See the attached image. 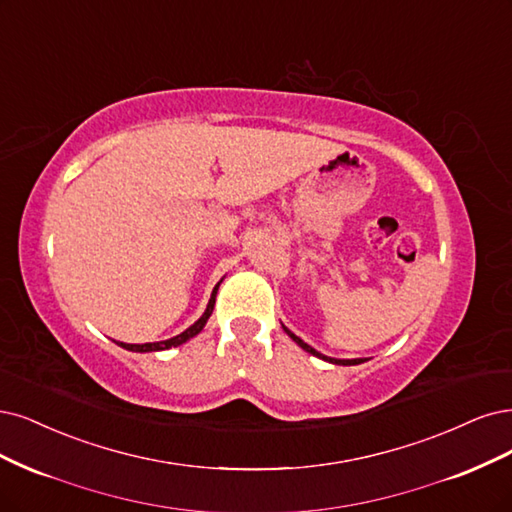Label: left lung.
Wrapping results in <instances>:
<instances>
[{
	"instance_id": "1",
	"label": "left lung",
	"mask_w": 512,
	"mask_h": 512,
	"mask_svg": "<svg viewBox=\"0 0 512 512\" xmlns=\"http://www.w3.org/2000/svg\"><path fill=\"white\" fill-rule=\"evenodd\" d=\"M288 334H290V337H292V341H296L298 345H301L305 351H309V354H313V356H317V358H322V360H328V362H332V364H343V366H351V364H360V362H364V360H334V358H326V356H322L320 354V351H315L311 345H307L305 341H301V339H298L296 337V334H292L288 328H284Z\"/></svg>"
}]
</instances>
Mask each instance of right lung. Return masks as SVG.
<instances>
[{
  "label": "right lung",
  "instance_id": "1",
  "mask_svg": "<svg viewBox=\"0 0 512 512\" xmlns=\"http://www.w3.org/2000/svg\"><path fill=\"white\" fill-rule=\"evenodd\" d=\"M218 286H220V284H218ZM218 286L214 288V292H211V298H209V305H207L205 313H203V315L199 317V320H197L195 324H192L190 328H186L182 334H178V337L167 339V341H158V343H144V345H127V343H118V345H120V347H125V349H129V351H161V349L178 347V345L186 343L188 339L195 337V334H199V332L203 330L205 322L209 320V315H211V311H214V305H216V292H218Z\"/></svg>",
  "mask_w": 512,
  "mask_h": 512
}]
</instances>
